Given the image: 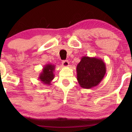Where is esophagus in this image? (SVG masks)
Listing matches in <instances>:
<instances>
[{
  "mask_svg": "<svg viewBox=\"0 0 132 132\" xmlns=\"http://www.w3.org/2000/svg\"><path fill=\"white\" fill-rule=\"evenodd\" d=\"M62 65L64 67H68L69 66V62L68 61H64L62 62Z\"/></svg>",
  "mask_w": 132,
  "mask_h": 132,
  "instance_id": "34e87169",
  "label": "esophagus"
}]
</instances>
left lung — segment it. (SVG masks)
Instances as JSON below:
<instances>
[{"mask_svg": "<svg viewBox=\"0 0 132 132\" xmlns=\"http://www.w3.org/2000/svg\"><path fill=\"white\" fill-rule=\"evenodd\" d=\"M77 79L83 88L90 89L98 85L106 74V64L100 58L83 56L76 67Z\"/></svg>", "mask_w": 132, "mask_h": 132, "instance_id": "8db88e82", "label": "left lung"}]
</instances>
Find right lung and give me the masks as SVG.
<instances>
[{
  "mask_svg": "<svg viewBox=\"0 0 132 132\" xmlns=\"http://www.w3.org/2000/svg\"><path fill=\"white\" fill-rule=\"evenodd\" d=\"M55 70V65L52 64H46L43 68L39 76L38 79L41 83L46 85H51V82L55 77L53 72Z\"/></svg>",
  "mask_w": 132,
  "mask_h": 132,
  "instance_id": "1",
  "label": "right lung"
}]
</instances>
